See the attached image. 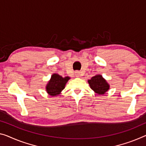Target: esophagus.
Instances as JSON below:
<instances>
[{
	"instance_id": "obj_1",
	"label": "esophagus",
	"mask_w": 146,
	"mask_h": 146,
	"mask_svg": "<svg viewBox=\"0 0 146 146\" xmlns=\"http://www.w3.org/2000/svg\"><path fill=\"white\" fill-rule=\"evenodd\" d=\"M81 74L79 71H76L75 72V76L76 77H80Z\"/></svg>"
}]
</instances>
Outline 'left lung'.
I'll list each match as a JSON object with an SVG mask.
<instances>
[{
  "label": "left lung",
  "mask_w": 146,
  "mask_h": 146,
  "mask_svg": "<svg viewBox=\"0 0 146 146\" xmlns=\"http://www.w3.org/2000/svg\"><path fill=\"white\" fill-rule=\"evenodd\" d=\"M91 88L98 95H103L109 89V85L101 75H96L88 80Z\"/></svg>",
  "instance_id": "obj_1"
}]
</instances>
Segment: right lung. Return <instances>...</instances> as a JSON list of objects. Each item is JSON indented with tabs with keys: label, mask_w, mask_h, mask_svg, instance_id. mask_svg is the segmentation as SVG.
I'll use <instances>...</instances> for the list:
<instances>
[{
	"label": "right lung",
	"mask_w": 146,
	"mask_h": 146,
	"mask_svg": "<svg viewBox=\"0 0 146 146\" xmlns=\"http://www.w3.org/2000/svg\"><path fill=\"white\" fill-rule=\"evenodd\" d=\"M70 78L68 76L62 78L57 74H53L46 86V91L51 96L58 95L64 89L66 82Z\"/></svg>",
	"instance_id": "obj_1"
}]
</instances>
